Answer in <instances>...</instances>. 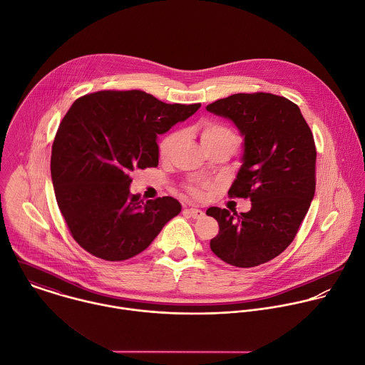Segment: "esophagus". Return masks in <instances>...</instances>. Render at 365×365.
Instances as JSON below:
<instances>
[{
    "mask_svg": "<svg viewBox=\"0 0 365 365\" xmlns=\"http://www.w3.org/2000/svg\"><path fill=\"white\" fill-rule=\"evenodd\" d=\"M185 212L192 216L193 219H200L205 216V213L200 210V209H193V207H189V209H185Z\"/></svg>",
    "mask_w": 365,
    "mask_h": 365,
    "instance_id": "34e87169",
    "label": "esophagus"
}]
</instances>
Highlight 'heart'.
<instances>
[{
  "label": "heart",
  "mask_w": 365,
  "mask_h": 365,
  "mask_svg": "<svg viewBox=\"0 0 365 365\" xmlns=\"http://www.w3.org/2000/svg\"><path fill=\"white\" fill-rule=\"evenodd\" d=\"M200 139L203 146H209V145H215V143H229L233 146V149L237 145V136L236 133L227 128L223 123L219 122H207L205 123V126L202 128V133H200ZM180 140V133L179 132H172L169 135H166L160 143H159V155L162 159H168L170 158V155L173 153L176 145ZM210 185L209 183H196V185H189L187 186V193L192 199H202L203 196V189H207Z\"/></svg>",
  "instance_id": "1"
}]
</instances>
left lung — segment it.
I'll return each mask as SVG.
<instances>
[{"label":"left lung","instance_id":"obj_1","mask_svg":"<svg viewBox=\"0 0 365 365\" xmlns=\"http://www.w3.org/2000/svg\"><path fill=\"white\" fill-rule=\"evenodd\" d=\"M245 138L242 166L229 196L249 197L247 213L209 207L219 223L212 252L236 267H255L294 240L316 192V145L300 108L266 92L235 93L206 106Z\"/></svg>","mask_w":365,"mask_h":365}]
</instances>
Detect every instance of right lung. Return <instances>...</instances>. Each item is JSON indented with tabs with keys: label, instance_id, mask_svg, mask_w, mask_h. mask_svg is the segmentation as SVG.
Instances as JSON below:
<instances>
[{
	"label": "right lung",
	"instance_id": "obj_1",
	"mask_svg": "<svg viewBox=\"0 0 365 365\" xmlns=\"http://www.w3.org/2000/svg\"><path fill=\"white\" fill-rule=\"evenodd\" d=\"M200 103H165L143 91H99L78 98L52 143L58 207L75 242L95 257L128 260L143 252L182 210L163 196L132 195L130 172L156 168L158 135L192 116Z\"/></svg>",
	"mask_w": 365,
	"mask_h": 365
}]
</instances>
